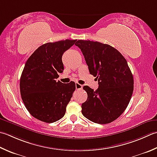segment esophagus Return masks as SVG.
Here are the masks:
<instances>
[{
  "mask_svg": "<svg viewBox=\"0 0 157 157\" xmlns=\"http://www.w3.org/2000/svg\"><path fill=\"white\" fill-rule=\"evenodd\" d=\"M75 88L77 90H80V89L82 88V85L78 84V83H76L75 84Z\"/></svg>",
  "mask_w": 157,
  "mask_h": 157,
  "instance_id": "esophagus-1",
  "label": "esophagus"
}]
</instances>
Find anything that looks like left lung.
<instances>
[{
	"mask_svg": "<svg viewBox=\"0 0 157 157\" xmlns=\"http://www.w3.org/2000/svg\"><path fill=\"white\" fill-rule=\"evenodd\" d=\"M75 45L99 84L95 91L83 87L88 99L82 104V114L95 123H110L124 112L133 94V77L127 60L109 45L89 40H78Z\"/></svg>",
	"mask_w": 157,
	"mask_h": 157,
	"instance_id": "8db88e82",
	"label": "left lung"
}]
</instances>
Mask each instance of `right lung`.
<instances>
[{"label": "right lung", "instance_id": "obj_1", "mask_svg": "<svg viewBox=\"0 0 157 157\" xmlns=\"http://www.w3.org/2000/svg\"><path fill=\"white\" fill-rule=\"evenodd\" d=\"M75 41L66 39L47 43L26 61L20 78V94L28 111L39 121L52 123L65 114L75 84H63L55 79L64 71L63 53Z\"/></svg>", "mask_w": 157, "mask_h": 157}]
</instances>
